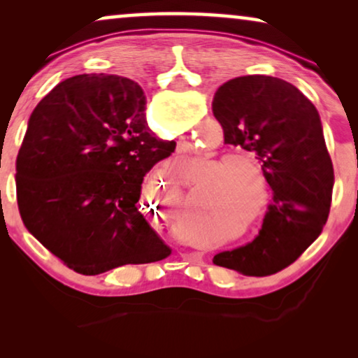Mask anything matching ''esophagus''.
<instances>
[{"label": "esophagus", "instance_id": "obj_1", "mask_svg": "<svg viewBox=\"0 0 358 358\" xmlns=\"http://www.w3.org/2000/svg\"><path fill=\"white\" fill-rule=\"evenodd\" d=\"M192 259H194V262H197V261H199V259H200V257H199V256H194V257H192Z\"/></svg>", "mask_w": 358, "mask_h": 358}]
</instances>
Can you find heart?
<instances>
[{
    "label": "heart",
    "instance_id": "1",
    "mask_svg": "<svg viewBox=\"0 0 358 358\" xmlns=\"http://www.w3.org/2000/svg\"><path fill=\"white\" fill-rule=\"evenodd\" d=\"M238 164L248 166L259 171V163L256 159H252L251 156L246 153H239V151H229L220 156L212 166L210 174L217 176L222 173L223 169H227L220 176L217 184H215V192L217 195H224V199H244V195L249 194V184L248 179L244 178L243 169Z\"/></svg>",
    "mask_w": 358,
    "mask_h": 358
}]
</instances>
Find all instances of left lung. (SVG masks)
Instances as JSON below:
<instances>
[{
    "instance_id": "obj_1",
    "label": "left lung",
    "mask_w": 358,
    "mask_h": 358,
    "mask_svg": "<svg viewBox=\"0 0 358 358\" xmlns=\"http://www.w3.org/2000/svg\"><path fill=\"white\" fill-rule=\"evenodd\" d=\"M212 109L224 143L254 151L272 189L257 238L223 251L213 264L266 277L296 261L329 217L334 169L316 107L278 78L248 75L215 92Z\"/></svg>"
}]
</instances>
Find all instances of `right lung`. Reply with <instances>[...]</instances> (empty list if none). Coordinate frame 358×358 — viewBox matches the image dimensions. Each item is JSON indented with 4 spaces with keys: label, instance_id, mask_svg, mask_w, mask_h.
I'll use <instances>...</instances> for the list:
<instances>
[{
    "label": "right lung",
    "instance_id": "right-lung-1",
    "mask_svg": "<svg viewBox=\"0 0 358 358\" xmlns=\"http://www.w3.org/2000/svg\"><path fill=\"white\" fill-rule=\"evenodd\" d=\"M145 92L117 75L58 83L31 114L16 161V194L29 233L83 275L151 264L171 248L138 205L143 178L176 141L156 138Z\"/></svg>",
    "mask_w": 358,
    "mask_h": 358
}]
</instances>
